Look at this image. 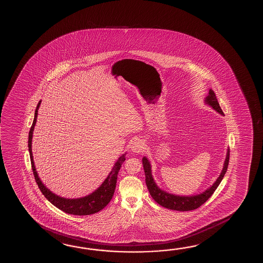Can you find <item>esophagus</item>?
Listing matches in <instances>:
<instances>
[{"instance_id":"1","label":"esophagus","mask_w":263,"mask_h":263,"mask_svg":"<svg viewBox=\"0 0 263 263\" xmlns=\"http://www.w3.org/2000/svg\"><path fill=\"white\" fill-rule=\"evenodd\" d=\"M144 150V143L143 141L140 140H136L133 141V143L131 145V151L134 154H140L141 152Z\"/></svg>"}]
</instances>
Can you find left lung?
Returning a JSON list of instances; mask_svg holds the SVG:
<instances>
[{
	"label": "left lung",
	"instance_id": "8db88e82",
	"mask_svg": "<svg viewBox=\"0 0 263 263\" xmlns=\"http://www.w3.org/2000/svg\"><path fill=\"white\" fill-rule=\"evenodd\" d=\"M204 102L206 105L213 107V109H215L216 112L224 116V113L222 111L219 103L217 101V98L215 97V91H213L212 89H210L208 96L205 97ZM229 161H230V149H228L227 151L224 166H223L222 172L220 173L219 177L216 179V181L213 183V185L207 188L204 192L197 194V195H192V196L173 195V194L167 193L166 191L162 190L154 180L153 174H152V166H151L150 161L148 160V158L146 156L142 158V165L144 168L146 185L150 192L152 198H154L157 203L165 208L174 210V211L185 212V211L197 209L204 202H206L208 200V198H211V196L214 194L215 189L218 187L220 182L225 176V173L227 172L228 166H229Z\"/></svg>",
	"mask_w": 263,
	"mask_h": 263
}]
</instances>
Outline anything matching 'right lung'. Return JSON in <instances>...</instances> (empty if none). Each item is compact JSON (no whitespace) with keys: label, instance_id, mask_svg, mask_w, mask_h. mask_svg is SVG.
Listing matches in <instances>:
<instances>
[{"label":"right lung","instance_id":"add662e5","mask_svg":"<svg viewBox=\"0 0 263 263\" xmlns=\"http://www.w3.org/2000/svg\"><path fill=\"white\" fill-rule=\"evenodd\" d=\"M40 104H41V100L38 102L37 107L35 108L34 118L32 122V127L29 132V140H28V147H29L30 158H31V163H32V172H33L34 179L36 181L38 187L45 196V198H47L50 203L53 204L55 207L62 210L66 214L75 215H89L98 213L99 211L104 209L112 198L113 194H114L115 187H116L118 172L122 166V164L125 160L126 153L119 157L117 162L114 164L111 172H109V174L105 179V181L102 182V184L90 195H87L82 198H66L52 193L48 188L46 187V185L40 180V178L38 177L37 172L35 170L33 157H32V133L34 130L35 123H36L38 108L40 107Z\"/></svg>","mask_w":263,"mask_h":263}]
</instances>
